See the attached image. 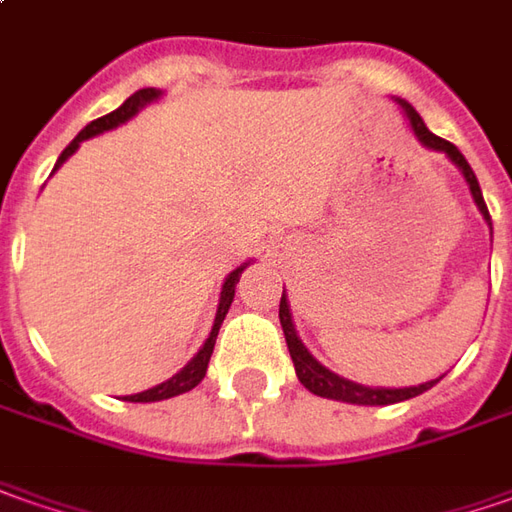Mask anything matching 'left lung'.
Returning a JSON list of instances; mask_svg holds the SVG:
<instances>
[{
  "instance_id": "obj_1",
  "label": "left lung",
  "mask_w": 512,
  "mask_h": 512,
  "mask_svg": "<svg viewBox=\"0 0 512 512\" xmlns=\"http://www.w3.org/2000/svg\"><path fill=\"white\" fill-rule=\"evenodd\" d=\"M397 104L399 110H402V115H405V121H408V127H411V133H414L416 141H419L425 150L445 152V158H448L450 164L465 175L467 189H470V195H473V203H476V209L482 212V218H485V223L490 226V238H493V223H490V212H487L485 198H482V186H479L473 169H470V164L465 161V155L456 150L450 141L433 135L431 130L425 127L422 115L416 113L405 98H397ZM280 326H283V334H286V345H289V354L291 362H294V371H297V379L309 388L311 394H317V397L337 399V402H351V405H394V402H405V399H414L419 397V394H425V391H431L433 385L445 377V374H442V377L419 382V385H408V388H371V385H360V382H351V379L334 374V371L317 360L309 348H306V343L300 340V334H297V328H294V320H291L286 289H283V297H280Z\"/></svg>"
}]
</instances>
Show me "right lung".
<instances>
[{"label":"right lung","instance_id":"right-lung-1","mask_svg":"<svg viewBox=\"0 0 512 512\" xmlns=\"http://www.w3.org/2000/svg\"><path fill=\"white\" fill-rule=\"evenodd\" d=\"M164 96L161 90H155V87H144V90H138V93H133V96L127 98L118 110H113V113L101 115V118H96V121H90L84 130H81L67 147H64V152L59 155V161H56V167H53V172L62 167L64 161L73 155V152L79 150L81 141H87V138H96V135L107 133V130H115V127H121V124H127L133 115H138L147 104H152V101H158V98ZM252 260H246V263H240L238 269H232V272L226 274V280H223L221 286V300H218V311H215V323H212V331H209V337H206V343L198 348V354L192 357V360L186 362L184 368L178 371V374H172L169 379H164L161 385H152V388H147V391H141V394H130V397H124V402H161V399H169V397H178V394H186V391H192L198 382H201L203 377H206V368H209V357H212V351H215V340H218V331H221V323L223 317H226V311H229V306H232V300H235V286H238L240 274H243V269L249 266Z\"/></svg>","mask_w":512,"mask_h":512}]
</instances>
